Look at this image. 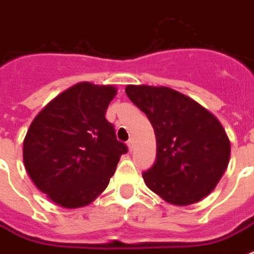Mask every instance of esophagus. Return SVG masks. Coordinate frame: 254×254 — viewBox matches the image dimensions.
Listing matches in <instances>:
<instances>
[{
	"mask_svg": "<svg viewBox=\"0 0 254 254\" xmlns=\"http://www.w3.org/2000/svg\"><path fill=\"white\" fill-rule=\"evenodd\" d=\"M133 147H134V145H133V139H129V141H127V149H129V151H133Z\"/></svg>",
	"mask_w": 254,
	"mask_h": 254,
	"instance_id": "34e87169",
	"label": "esophagus"
}]
</instances>
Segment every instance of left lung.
Returning a JSON list of instances; mask_svg holds the SVG:
<instances>
[{
    "mask_svg": "<svg viewBox=\"0 0 254 254\" xmlns=\"http://www.w3.org/2000/svg\"><path fill=\"white\" fill-rule=\"evenodd\" d=\"M127 97L150 120L157 158L145 185L174 205L200 201L225 173L231 142L213 113L169 87L127 85Z\"/></svg>",
    "mask_w": 254,
    "mask_h": 254,
    "instance_id": "8db88e82",
    "label": "left lung"
}]
</instances>
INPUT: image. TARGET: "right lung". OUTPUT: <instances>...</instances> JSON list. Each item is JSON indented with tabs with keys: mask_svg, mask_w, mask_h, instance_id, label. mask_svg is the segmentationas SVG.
Masks as SVG:
<instances>
[{
	"mask_svg": "<svg viewBox=\"0 0 254 254\" xmlns=\"http://www.w3.org/2000/svg\"><path fill=\"white\" fill-rule=\"evenodd\" d=\"M115 85L81 81L42 109L23 139V163L34 185L64 208H80L109 185L127 147L105 119Z\"/></svg>",
	"mask_w": 254,
	"mask_h": 254,
	"instance_id": "1",
	"label": "right lung"
}]
</instances>
